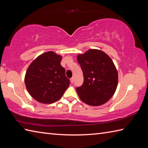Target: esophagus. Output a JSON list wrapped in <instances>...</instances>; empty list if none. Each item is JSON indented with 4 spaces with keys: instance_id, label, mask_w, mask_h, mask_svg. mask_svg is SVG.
Segmentation results:
<instances>
[{
    "instance_id": "34e87169",
    "label": "esophagus",
    "mask_w": 148,
    "mask_h": 148,
    "mask_svg": "<svg viewBox=\"0 0 148 148\" xmlns=\"http://www.w3.org/2000/svg\"><path fill=\"white\" fill-rule=\"evenodd\" d=\"M74 77H71V83H74Z\"/></svg>"
}]
</instances>
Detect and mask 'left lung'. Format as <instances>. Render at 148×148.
Masks as SVG:
<instances>
[{
    "mask_svg": "<svg viewBox=\"0 0 148 148\" xmlns=\"http://www.w3.org/2000/svg\"><path fill=\"white\" fill-rule=\"evenodd\" d=\"M84 82L77 87L80 99L86 104L98 106L107 102L114 95L118 75L111 58L101 50L89 49L77 55Z\"/></svg>",
    "mask_w": 148,
    "mask_h": 148,
    "instance_id": "1",
    "label": "left lung"
}]
</instances>
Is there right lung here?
Returning <instances> with one entry per match:
<instances>
[{"instance_id": "right-lung-1", "label": "right lung", "mask_w": 148, "mask_h": 148, "mask_svg": "<svg viewBox=\"0 0 148 148\" xmlns=\"http://www.w3.org/2000/svg\"><path fill=\"white\" fill-rule=\"evenodd\" d=\"M62 56L53 51L39 55L26 72L25 83L28 92L40 103H51L64 95L70 84L60 64Z\"/></svg>"}]
</instances>
